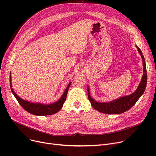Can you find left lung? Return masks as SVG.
<instances>
[{"label": "left lung", "mask_w": 156, "mask_h": 156, "mask_svg": "<svg viewBox=\"0 0 156 156\" xmlns=\"http://www.w3.org/2000/svg\"><path fill=\"white\" fill-rule=\"evenodd\" d=\"M135 46L138 49V53L140 54L142 59L144 73L140 84L138 85L136 90L133 94L129 95L119 97L117 99L113 100L109 102H99L92 99V97L90 95V90L88 86L87 91L88 99L90 102L92 107L95 109L99 111L100 112L109 114H118L125 112L126 111L129 110L131 108L133 107L136 102V101L139 99V98L143 95L146 88L147 80L146 64L144 57L140 48H139L136 45Z\"/></svg>", "instance_id": "8db88e82"}]
</instances>
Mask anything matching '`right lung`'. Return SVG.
<instances>
[{
	"instance_id": "right-lung-1",
	"label": "right lung",
	"mask_w": 156,
	"mask_h": 156,
	"mask_svg": "<svg viewBox=\"0 0 156 156\" xmlns=\"http://www.w3.org/2000/svg\"><path fill=\"white\" fill-rule=\"evenodd\" d=\"M71 84V82H70L67 86V87L66 88L65 90L60 99L55 102L48 104H45L42 103H33L30 101L21 99V98L14 91L13 88H12L11 75L10 73V87L12 93L13 94L16 99H17L18 102L20 103V104L22 106L24 110H26L29 113L34 114V115L35 116H48L52 115V114H54L58 112L62 108L63 104L66 99L68 89Z\"/></svg>"
}]
</instances>
